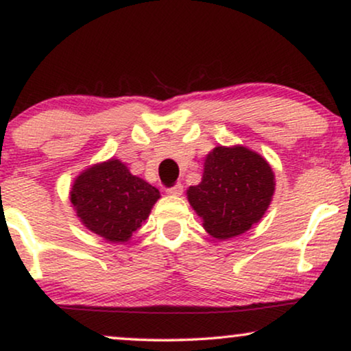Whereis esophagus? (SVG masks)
Returning <instances> with one entry per match:
<instances>
[{
	"mask_svg": "<svg viewBox=\"0 0 351 351\" xmlns=\"http://www.w3.org/2000/svg\"><path fill=\"white\" fill-rule=\"evenodd\" d=\"M165 191L167 195H172V196H180L182 191H184V185L182 184H174L172 186H166Z\"/></svg>",
	"mask_w": 351,
	"mask_h": 351,
	"instance_id": "34e87169",
	"label": "esophagus"
}]
</instances>
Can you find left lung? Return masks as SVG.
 I'll use <instances>...</instances> for the list:
<instances>
[{
	"instance_id": "left-lung-1",
	"label": "left lung",
	"mask_w": 351,
	"mask_h": 351,
	"mask_svg": "<svg viewBox=\"0 0 351 351\" xmlns=\"http://www.w3.org/2000/svg\"><path fill=\"white\" fill-rule=\"evenodd\" d=\"M275 193V174L246 147H215L204 160L203 179L186 190L191 208L210 237L223 239L247 232L263 217Z\"/></svg>"
}]
</instances>
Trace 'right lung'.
<instances>
[{"mask_svg":"<svg viewBox=\"0 0 351 351\" xmlns=\"http://www.w3.org/2000/svg\"><path fill=\"white\" fill-rule=\"evenodd\" d=\"M158 199V189L132 176L119 160L90 166L76 177L70 191L84 227L112 243H126Z\"/></svg>","mask_w":351,"mask_h":351,"instance_id":"right-lung-1","label":"right lung"}]
</instances>
